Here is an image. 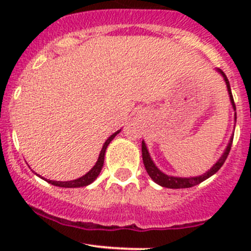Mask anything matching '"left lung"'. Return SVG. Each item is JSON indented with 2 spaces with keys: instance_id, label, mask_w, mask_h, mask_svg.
<instances>
[{
  "instance_id": "1",
  "label": "left lung",
  "mask_w": 251,
  "mask_h": 251,
  "mask_svg": "<svg viewBox=\"0 0 251 251\" xmlns=\"http://www.w3.org/2000/svg\"><path fill=\"white\" fill-rule=\"evenodd\" d=\"M217 72L222 75L226 81V85H227V90H228V95H229V100H231L232 103V107L235 111V104H234V100H233V96H232L231 92V86H229V81L227 78L225 73L222 72L221 69H217ZM234 120H237V114H234ZM232 142H233V136L231 137V140L228 142V146H227L226 151L225 153L222 154L221 158L216 161L214 166L210 169L209 171H206L204 175H201V176H197V177H175V176H169V175L164 174L163 171L159 170L158 168L155 166V164L153 163L151 160V155H149V151L147 149L146 143L142 141V158H143V164H144V168H146L147 173H148L151 178L153 179L155 183L160 184L161 187H166V188H175V189H178V188H189V187H193L199 184L201 182L205 181L206 178H209L210 176H212L214 174H216L217 171L221 169V166L224 165V163L226 161L227 156H228L229 151H231V146H232Z\"/></svg>"
}]
</instances>
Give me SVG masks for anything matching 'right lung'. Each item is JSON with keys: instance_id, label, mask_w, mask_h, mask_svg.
I'll use <instances>...</instances> for the list:
<instances>
[{"instance_id": "add662e5", "label": "right lung", "mask_w": 251, "mask_h": 251, "mask_svg": "<svg viewBox=\"0 0 251 251\" xmlns=\"http://www.w3.org/2000/svg\"><path fill=\"white\" fill-rule=\"evenodd\" d=\"M119 132H120V130L116 131L115 133H113V135H111L110 137L108 138L107 141H105V143L103 144V147H102V151H100V156H98L97 163H96V165L93 166V168L91 169V170L88 171L87 174L83 175V176L80 177V178L73 179V181H67V182L52 181V179H47L48 183L53 184V186H57V187H63V188H77V187H85V186H88V184L92 183V182L95 181V179L98 177V175H100V170H102L103 164H104V155H105V151H107L108 144H109L110 142L113 141V138L115 137V136L118 135ZM42 178H44V177H42Z\"/></svg>"}]
</instances>
